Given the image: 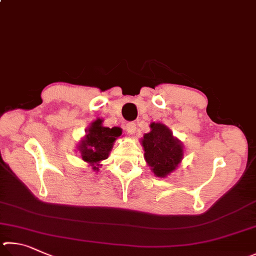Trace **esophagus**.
I'll return each mask as SVG.
<instances>
[{
	"mask_svg": "<svg viewBox=\"0 0 256 256\" xmlns=\"http://www.w3.org/2000/svg\"><path fill=\"white\" fill-rule=\"evenodd\" d=\"M137 130V126L135 122H128L126 124V132H127L129 135H134Z\"/></svg>",
	"mask_w": 256,
	"mask_h": 256,
	"instance_id": "esophagus-1",
	"label": "esophagus"
}]
</instances>
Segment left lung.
Masks as SVG:
<instances>
[{
  "label": "left lung",
  "instance_id": "8db88e82",
  "mask_svg": "<svg viewBox=\"0 0 256 256\" xmlns=\"http://www.w3.org/2000/svg\"><path fill=\"white\" fill-rule=\"evenodd\" d=\"M150 128L152 132L145 134L142 140L145 158L155 176L164 178L174 171L181 162L182 145L163 124L153 122Z\"/></svg>",
  "mask_w": 256,
  "mask_h": 256
}]
</instances>
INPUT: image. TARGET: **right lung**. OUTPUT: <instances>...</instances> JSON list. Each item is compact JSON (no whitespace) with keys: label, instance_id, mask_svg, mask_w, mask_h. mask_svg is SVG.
<instances>
[{"label":"right lung","instance_id":"1","mask_svg":"<svg viewBox=\"0 0 256 256\" xmlns=\"http://www.w3.org/2000/svg\"><path fill=\"white\" fill-rule=\"evenodd\" d=\"M85 140L80 145L83 160L90 163L93 170H98V162L106 160L116 137L121 135V129L103 127L102 120L98 119L88 129Z\"/></svg>","mask_w":256,"mask_h":256}]
</instances>
